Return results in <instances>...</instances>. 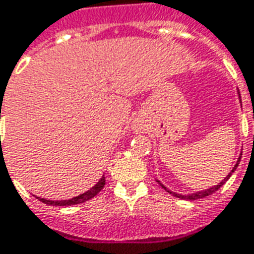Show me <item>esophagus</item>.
Listing matches in <instances>:
<instances>
[{"mask_svg": "<svg viewBox=\"0 0 254 254\" xmlns=\"http://www.w3.org/2000/svg\"><path fill=\"white\" fill-rule=\"evenodd\" d=\"M136 128L139 130V128H142V124H136Z\"/></svg>", "mask_w": 254, "mask_h": 254, "instance_id": "34e87169", "label": "esophagus"}]
</instances>
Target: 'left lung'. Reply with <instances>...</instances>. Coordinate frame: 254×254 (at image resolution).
<instances>
[{"instance_id":"1","label":"left lung","mask_w":254,"mask_h":254,"mask_svg":"<svg viewBox=\"0 0 254 254\" xmlns=\"http://www.w3.org/2000/svg\"><path fill=\"white\" fill-rule=\"evenodd\" d=\"M254 139V138H253ZM239 157H242V156H239ZM239 161H241V159H238V161H237V164H235V167L233 168V171H231V174H233L234 171L237 170V167H238ZM231 174L227 176V178H224V181H222L219 185H216V186H213V188L208 189V190H204V191H198V193H193V194H188V195H181V194H176V193H172V191H170V190H167V189L164 188V185H161L159 181V185L161 186V188L164 189L165 191H168L170 194H172V195H175V197H178V198H183V199H198V198H204V197H208V195H210V194H213L215 191H217L219 189L222 188L223 185L226 183V181H228V178L231 176Z\"/></svg>"}]
</instances>
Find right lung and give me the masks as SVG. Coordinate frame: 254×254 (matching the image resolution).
Segmentation results:
<instances>
[{"label":"right lung","instance_id":"obj_1","mask_svg":"<svg viewBox=\"0 0 254 254\" xmlns=\"http://www.w3.org/2000/svg\"><path fill=\"white\" fill-rule=\"evenodd\" d=\"M104 185H105V178L102 176L101 179H100V182L95 185L94 188H91L89 191L80 194V195H78V197H73V198L71 199H64V201H49V199H45V198H39V201H42L44 204L57 205V206H69V205L82 204V202H86V201H89L90 198L95 197L97 194L101 191L102 188H104Z\"/></svg>","mask_w":254,"mask_h":254}]
</instances>
